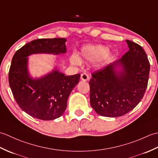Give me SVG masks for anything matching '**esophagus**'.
Listing matches in <instances>:
<instances>
[{"mask_svg":"<svg viewBox=\"0 0 158 158\" xmlns=\"http://www.w3.org/2000/svg\"><path fill=\"white\" fill-rule=\"evenodd\" d=\"M81 80H83V81H88V80H89V77L86 73H83L81 75Z\"/></svg>","mask_w":158,"mask_h":158,"instance_id":"34e87169","label":"esophagus"}]
</instances>
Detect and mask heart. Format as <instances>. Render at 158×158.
Masks as SVG:
<instances>
[{"label":"heart","instance_id":"heart-1","mask_svg":"<svg viewBox=\"0 0 158 158\" xmlns=\"http://www.w3.org/2000/svg\"><path fill=\"white\" fill-rule=\"evenodd\" d=\"M109 48L106 46L102 45H87L81 49L80 55L84 60L89 62H93L99 59L98 65L102 66L106 60L110 58ZM70 63L74 65H79L81 61L76 55H73L70 58Z\"/></svg>","mask_w":158,"mask_h":158}]
</instances>
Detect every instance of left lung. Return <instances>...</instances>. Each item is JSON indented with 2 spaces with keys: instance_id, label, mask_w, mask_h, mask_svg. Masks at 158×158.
Wrapping results in <instances>:
<instances>
[{
  "instance_id": "8db88e82",
  "label": "left lung",
  "mask_w": 158,
  "mask_h": 158,
  "mask_svg": "<svg viewBox=\"0 0 158 158\" xmlns=\"http://www.w3.org/2000/svg\"><path fill=\"white\" fill-rule=\"evenodd\" d=\"M129 50L120 59L95 71L89 81L90 105L98 115L117 117L130 112L145 94L150 64L145 50L126 40ZM119 68L120 71H117Z\"/></svg>"
}]
</instances>
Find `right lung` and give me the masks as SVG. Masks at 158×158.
I'll return each instance as SVG.
<instances>
[{
    "label": "right lung",
    "instance_id": "right-lung-1",
    "mask_svg": "<svg viewBox=\"0 0 158 158\" xmlns=\"http://www.w3.org/2000/svg\"><path fill=\"white\" fill-rule=\"evenodd\" d=\"M66 41L64 38L34 40L18 49L12 58L9 83L13 97L23 111L36 119L52 120L62 115L80 74L66 76L56 69L41 78L32 79L27 57L34 53H65Z\"/></svg>",
    "mask_w": 158,
    "mask_h": 158
}]
</instances>
